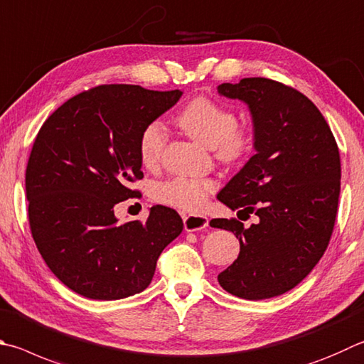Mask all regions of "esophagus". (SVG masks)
<instances>
[{
    "mask_svg": "<svg viewBox=\"0 0 364 364\" xmlns=\"http://www.w3.org/2000/svg\"><path fill=\"white\" fill-rule=\"evenodd\" d=\"M183 223L188 232H194V230H202L208 226V218L202 215H184Z\"/></svg>",
    "mask_w": 364,
    "mask_h": 364,
    "instance_id": "esophagus-1",
    "label": "esophagus"
}]
</instances>
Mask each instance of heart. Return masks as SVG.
Masks as SVG:
<instances>
[{
	"label": "heart",
	"mask_w": 364,
	"mask_h": 364,
	"mask_svg": "<svg viewBox=\"0 0 364 364\" xmlns=\"http://www.w3.org/2000/svg\"><path fill=\"white\" fill-rule=\"evenodd\" d=\"M176 122L191 138L213 149L223 162L232 164L243 159L253 144L251 132L237 125L234 111L208 97L193 98L176 116ZM167 140L168 134L162 122L153 121L144 125L138 138V156L144 167L159 164ZM215 189L216 181L211 178L176 176L156 184L153 196L157 202L170 207L199 211Z\"/></svg>",
	"instance_id": "obj_1"
}]
</instances>
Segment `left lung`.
<instances>
[{
    "label": "left lung",
    "mask_w": 364,
    "mask_h": 364,
    "mask_svg": "<svg viewBox=\"0 0 364 364\" xmlns=\"http://www.w3.org/2000/svg\"><path fill=\"white\" fill-rule=\"evenodd\" d=\"M218 92L248 105L256 149L218 200L257 216L250 228L235 218L210 221L240 242L239 257L218 282L242 299H269L306 279L328 248L341 193L339 148L320 109L289 85L243 77Z\"/></svg>",
    "instance_id": "left-lung-1"
}]
</instances>
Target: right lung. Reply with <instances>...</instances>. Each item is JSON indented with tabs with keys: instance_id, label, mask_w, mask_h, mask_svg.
I'll return each mask as SVG.
<instances>
[{
	"instance_id": "1",
	"label": "right lung",
	"mask_w": 364,
	"mask_h": 364,
	"mask_svg": "<svg viewBox=\"0 0 364 364\" xmlns=\"http://www.w3.org/2000/svg\"><path fill=\"white\" fill-rule=\"evenodd\" d=\"M181 90L107 84L77 94L39 129L25 188L33 240L63 285L89 299L143 291L164 248L183 230L173 208L154 205L148 220L121 224L114 205L138 197V138L180 100Z\"/></svg>"
}]
</instances>
